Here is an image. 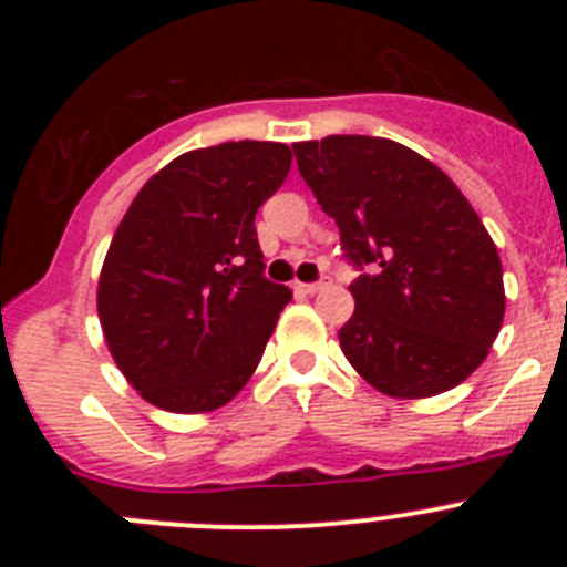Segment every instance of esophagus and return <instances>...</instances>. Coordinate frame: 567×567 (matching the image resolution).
Masks as SVG:
<instances>
[{
    "mask_svg": "<svg viewBox=\"0 0 567 567\" xmlns=\"http://www.w3.org/2000/svg\"><path fill=\"white\" fill-rule=\"evenodd\" d=\"M329 284H332V280H329V275H323V278L315 280V284H298V289H300V292L315 295V292H320V289H327Z\"/></svg>",
    "mask_w": 567,
    "mask_h": 567,
    "instance_id": "34e87169",
    "label": "esophagus"
}]
</instances>
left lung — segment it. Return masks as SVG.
Wrapping results in <instances>:
<instances>
[{
  "instance_id": "obj_1",
  "label": "left lung",
  "mask_w": 567,
  "mask_h": 567,
  "mask_svg": "<svg viewBox=\"0 0 567 567\" xmlns=\"http://www.w3.org/2000/svg\"><path fill=\"white\" fill-rule=\"evenodd\" d=\"M303 182L358 269L340 349L392 398H432L485 360L505 312L503 264L457 184L378 135L292 144Z\"/></svg>"
}]
</instances>
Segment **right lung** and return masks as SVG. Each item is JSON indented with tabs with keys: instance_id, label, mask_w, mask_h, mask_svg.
Here are the masks:
<instances>
[{
	"instance_id": "add662e5",
	"label": "right lung",
	"mask_w": 567,
	"mask_h": 567,
	"mask_svg": "<svg viewBox=\"0 0 567 567\" xmlns=\"http://www.w3.org/2000/svg\"><path fill=\"white\" fill-rule=\"evenodd\" d=\"M292 150L227 142L189 150L138 189L99 278L115 365L164 412L229 403L252 378L280 309L255 213L287 178Z\"/></svg>"
}]
</instances>
